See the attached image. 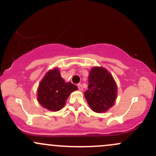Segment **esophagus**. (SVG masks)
<instances>
[{"label": "esophagus", "instance_id": "34e87169", "mask_svg": "<svg viewBox=\"0 0 156 156\" xmlns=\"http://www.w3.org/2000/svg\"><path fill=\"white\" fill-rule=\"evenodd\" d=\"M77 86H78V89H79L80 91H82V90H83V87H82L81 84H80V83H78V85H77Z\"/></svg>", "mask_w": 156, "mask_h": 156}]
</instances>
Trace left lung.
<instances>
[{"label":"left lung","mask_w":156,"mask_h":156,"mask_svg":"<svg viewBox=\"0 0 156 156\" xmlns=\"http://www.w3.org/2000/svg\"><path fill=\"white\" fill-rule=\"evenodd\" d=\"M86 100L94 112H105L112 107L117 98V87L112 75L103 67H93L89 76Z\"/></svg>","instance_id":"obj_1"}]
</instances>
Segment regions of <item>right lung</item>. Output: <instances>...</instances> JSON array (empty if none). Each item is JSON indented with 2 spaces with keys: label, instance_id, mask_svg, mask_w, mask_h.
<instances>
[{
  "label": "right lung",
  "instance_id": "right-lung-1",
  "mask_svg": "<svg viewBox=\"0 0 156 156\" xmlns=\"http://www.w3.org/2000/svg\"><path fill=\"white\" fill-rule=\"evenodd\" d=\"M77 89L70 82L66 83L58 69L55 68L48 71L39 83L37 99L44 108L57 112L63 108L70 93Z\"/></svg>",
  "mask_w": 156,
  "mask_h": 156
}]
</instances>
